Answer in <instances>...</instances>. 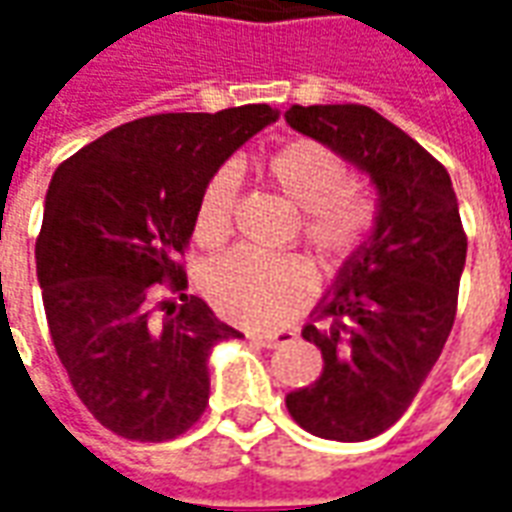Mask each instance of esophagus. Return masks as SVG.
<instances>
[{"label": "esophagus", "mask_w": 512, "mask_h": 512, "mask_svg": "<svg viewBox=\"0 0 512 512\" xmlns=\"http://www.w3.org/2000/svg\"><path fill=\"white\" fill-rule=\"evenodd\" d=\"M249 340L260 348H279V345L285 343H293L296 340V332H274V334H260V332H252L249 334Z\"/></svg>", "instance_id": "esophagus-1"}]
</instances>
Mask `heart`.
<instances>
[{
	"instance_id": "1",
	"label": "heart",
	"mask_w": 512,
	"mask_h": 512,
	"mask_svg": "<svg viewBox=\"0 0 512 512\" xmlns=\"http://www.w3.org/2000/svg\"><path fill=\"white\" fill-rule=\"evenodd\" d=\"M268 175L304 211V238L329 266H343L376 227V205L351 180V169L332 147L315 139H290L268 156ZM241 172L224 164L213 172L197 202L194 235L222 244L233 227ZM202 293L224 318L249 329H279L315 296V268L301 255H260L233 249L202 268Z\"/></svg>"
}]
</instances>
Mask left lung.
<instances>
[{"instance_id":"1","label":"left lung","mask_w":512,"mask_h":512,"mask_svg":"<svg viewBox=\"0 0 512 512\" xmlns=\"http://www.w3.org/2000/svg\"><path fill=\"white\" fill-rule=\"evenodd\" d=\"M285 120L378 189L376 230L301 332L321 348V378L285 403L312 436L373 439L406 414L452 332L466 263L458 200L444 164L370 106L296 104Z\"/></svg>"}]
</instances>
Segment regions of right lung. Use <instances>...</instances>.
<instances>
[{"label":"right lung","instance_id":"obj_1","mask_svg":"<svg viewBox=\"0 0 512 512\" xmlns=\"http://www.w3.org/2000/svg\"><path fill=\"white\" fill-rule=\"evenodd\" d=\"M268 104L131 120L65 158L35 241L51 343L76 395L131 441L175 439L208 406V354L241 337L186 296L183 252L205 183Z\"/></svg>","mask_w":512,"mask_h":512}]
</instances>
